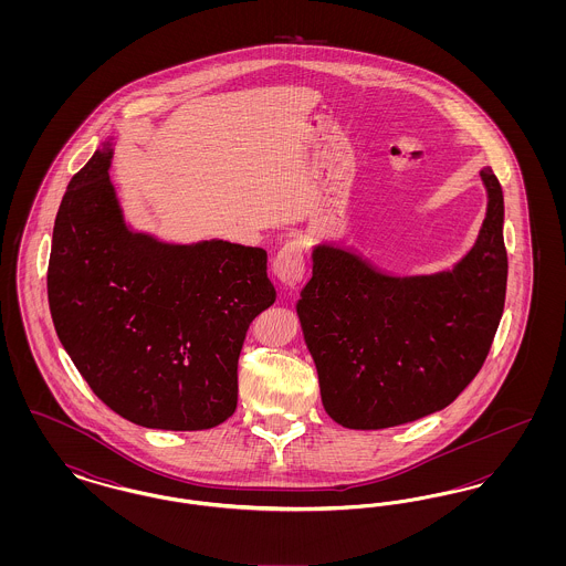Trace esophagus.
Wrapping results in <instances>:
<instances>
[{
	"mask_svg": "<svg viewBox=\"0 0 566 566\" xmlns=\"http://www.w3.org/2000/svg\"><path fill=\"white\" fill-rule=\"evenodd\" d=\"M273 275L284 286H296L305 275V256H303V243L298 240L286 242L273 256L271 263Z\"/></svg>",
	"mask_w": 566,
	"mask_h": 566,
	"instance_id": "34e87169",
	"label": "esophagus"
}]
</instances>
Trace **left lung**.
<instances>
[{
    "instance_id": "8db88e82",
    "label": "left lung",
    "mask_w": 566,
    "mask_h": 566,
    "mask_svg": "<svg viewBox=\"0 0 566 566\" xmlns=\"http://www.w3.org/2000/svg\"><path fill=\"white\" fill-rule=\"evenodd\" d=\"M473 248L452 270L395 275L360 252L318 243L296 314L326 413L377 431L452 403L478 376L501 323L507 289L503 189L490 167Z\"/></svg>"
}]
</instances>
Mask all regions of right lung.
I'll list each match as a JSON object with an SVG mask.
<instances>
[{
	"label": "right lung",
	"mask_w": 566,
	"mask_h": 566,
	"mask_svg": "<svg viewBox=\"0 0 566 566\" xmlns=\"http://www.w3.org/2000/svg\"><path fill=\"white\" fill-rule=\"evenodd\" d=\"M104 142L70 180L49 261L54 331L91 390L161 431L218 427L238 407L250 323L275 301L263 248L134 231Z\"/></svg>",
	"instance_id": "obj_1"
}]
</instances>
